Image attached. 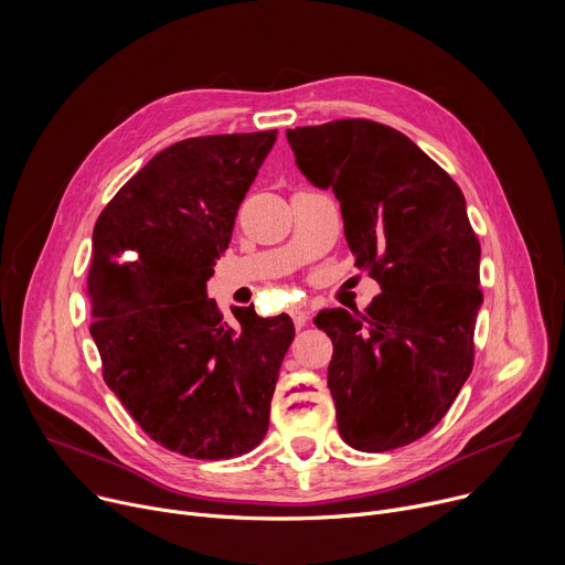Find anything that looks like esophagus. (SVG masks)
<instances>
[{"label": "esophagus", "mask_w": 565, "mask_h": 565, "mask_svg": "<svg viewBox=\"0 0 565 565\" xmlns=\"http://www.w3.org/2000/svg\"><path fill=\"white\" fill-rule=\"evenodd\" d=\"M292 321H295V327L297 329H303L306 327V321H308V315L301 310V308H292Z\"/></svg>", "instance_id": "34e87169"}]
</instances>
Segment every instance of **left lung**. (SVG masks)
<instances>
[{
	"instance_id": "8db88e82",
	"label": "left lung",
	"mask_w": 565,
	"mask_h": 565,
	"mask_svg": "<svg viewBox=\"0 0 565 565\" xmlns=\"http://www.w3.org/2000/svg\"><path fill=\"white\" fill-rule=\"evenodd\" d=\"M297 168L342 205L360 268L382 292L364 312L324 308L338 429L360 451L429 434L473 366L480 244L456 181L412 138L366 118L286 131Z\"/></svg>"
}]
</instances>
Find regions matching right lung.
<instances>
[{
    "mask_svg": "<svg viewBox=\"0 0 565 565\" xmlns=\"http://www.w3.org/2000/svg\"><path fill=\"white\" fill-rule=\"evenodd\" d=\"M277 131L216 134L156 153L100 212L87 277L103 377L140 429L170 451L223 460L255 449L292 319L234 308L205 281Z\"/></svg>",
    "mask_w": 565,
    "mask_h": 565,
    "instance_id": "obj_1",
    "label": "right lung"
}]
</instances>
